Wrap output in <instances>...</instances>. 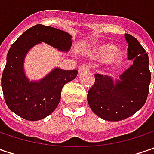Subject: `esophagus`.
<instances>
[{
	"instance_id": "1",
	"label": "esophagus",
	"mask_w": 154,
	"mask_h": 154,
	"mask_svg": "<svg viewBox=\"0 0 154 154\" xmlns=\"http://www.w3.org/2000/svg\"><path fill=\"white\" fill-rule=\"evenodd\" d=\"M89 65H87V64H83L81 67L80 68V72H82V71H87V70H89Z\"/></svg>"
}]
</instances>
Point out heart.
Wrapping results in <instances>:
<instances>
[{"label":"heart","mask_w":154,"mask_h":154,"mask_svg":"<svg viewBox=\"0 0 154 154\" xmlns=\"http://www.w3.org/2000/svg\"><path fill=\"white\" fill-rule=\"evenodd\" d=\"M116 51L114 45H103L98 46L95 50L96 56L101 60H108V62L112 65H117L122 61L121 53L115 52Z\"/></svg>","instance_id":"obj_1"}]
</instances>
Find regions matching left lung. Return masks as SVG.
<instances>
[{
  "instance_id": "left-lung-1",
  "label": "left lung",
  "mask_w": 154,
  "mask_h": 154,
  "mask_svg": "<svg viewBox=\"0 0 154 154\" xmlns=\"http://www.w3.org/2000/svg\"><path fill=\"white\" fill-rule=\"evenodd\" d=\"M128 59L133 64L113 80L110 76L95 74V82L87 93L90 108L103 120L121 121L136 113L145 104L149 92L151 73L149 59L138 40L125 34Z\"/></svg>"
}]
</instances>
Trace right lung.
Wrapping results in <instances>:
<instances>
[{"instance_id": "right-lung-1", "label": "right lung", "mask_w": 154, "mask_h": 154, "mask_svg": "<svg viewBox=\"0 0 154 154\" xmlns=\"http://www.w3.org/2000/svg\"><path fill=\"white\" fill-rule=\"evenodd\" d=\"M72 36L51 26L36 25L26 30L9 49L2 76V87L7 105L16 115L28 121H38L51 114L61 99L62 87L74 80L77 70L55 68L39 80H30L24 62L29 51L45 43L57 51L68 52Z\"/></svg>"}]
</instances>
